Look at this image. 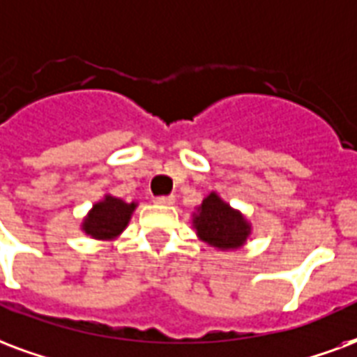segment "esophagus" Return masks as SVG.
I'll list each match as a JSON object with an SVG mask.
<instances>
[{
  "mask_svg": "<svg viewBox=\"0 0 357 357\" xmlns=\"http://www.w3.org/2000/svg\"><path fill=\"white\" fill-rule=\"evenodd\" d=\"M174 202V197H157L155 199V204H160V206H168Z\"/></svg>",
  "mask_w": 357,
  "mask_h": 357,
  "instance_id": "34e87169",
  "label": "esophagus"
}]
</instances>
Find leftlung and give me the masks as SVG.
Instances as JSON below:
<instances>
[{
	"label": "left lung",
	"mask_w": 357,
	"mask_h": 357,
	"mask_svg": "<svg viewBox=\"0 0 357 357\" xmlns=\"http://www.w3.org/2000/svg\"><path fill=\"white\" fill-rule=\"evenodd\" d=\"M192 225L197 234L206 244L218 250H236L250 236V223L244 215L219 199L215 192H210L195 213Z\"/></svg>",
	"instance_id": "1"
}]
</instances>
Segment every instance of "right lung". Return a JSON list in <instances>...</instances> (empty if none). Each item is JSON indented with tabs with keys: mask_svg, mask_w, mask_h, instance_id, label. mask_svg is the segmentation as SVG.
<instances>
[{
	"mask_svg": "<svg viewBox=\"0 0 357 357\" xmlns=\"http://www.w3.org/2000/svg\"><path fill=\"white\" fill-rule=\"evenodd\" d=\"M136 210V204H126L121 199H115L112 195H105L102 202L92 206V210L83 221V231L98 240H112L125 231V227L130 221L132 212Z\"/></svg>",
	"mask_w": 357,
	"mask_h": 357,
	"instance_id": "obj_1",
	"label": "right lung"
}]
</instances>
